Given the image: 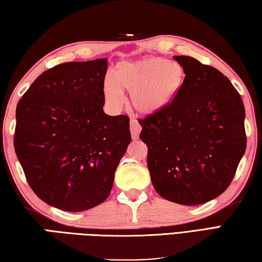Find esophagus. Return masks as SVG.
Wrapping results in <instances>:
<instances>
[{
  "label": "esophagus",
  "mask_w": 262,
  "mask_h": 262,
  "mask_svg": "<svg viewBox=\"0 0 262 262\" xmlns=\"http://www.w3.org/2000/svg\"><path fill=\"white\" fill-rule=\"evenodd\" d=\"M130 133H132V139L133 140H137V137H139V134L141 132V126L140 123L137 122L136 119H130Z\"/></svg>",
  "instance_id": "34e87169"
}]
</instances>
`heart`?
Wrapping results in <instances>:
<instances>
[{"label":"heart","instance_id":"b5f03b06","mask_svg":"<svg viewBox=\"0 0 262 262\" xmlns=\"http://www.w3.org/2000/svg\"><path fill=\"white\" fill-rule=\"evenodd\" d=\"M187 71L182 63L160 56H146L118 63L103 80L102 92L112 110H120L129 93L130 104L142 116H152L169 106L184 87Z\"/></svg>","mask_w":262,"mask_h":262}]
</instances>
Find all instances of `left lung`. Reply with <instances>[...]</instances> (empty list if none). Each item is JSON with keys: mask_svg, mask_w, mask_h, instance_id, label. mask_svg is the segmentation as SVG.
<instances>
[{"mask_svg": "<svg viewBox=\"0 0 262 262\" xmlns=\"http://www.w3.org/2000/svg\"><path fill=\"white\" fill-rule=\"evenodd\" d=\"M187 71L178 98L140 120L152 184L181 205L210 202L229 187L246 149L245 108L220 71L189 56H174Z\"/></svg>", "mask_w": 262, "mask_h": 262, "instance_id": "obj_1", "label": "left lung"}]
</instances>
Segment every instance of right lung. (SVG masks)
Segmentation results:
<instances>
[{
  "label": "right lung",
  "mask_w": 262,
  "mask_h": 262,
  "mask_svg": "<svg viewBox=\"0 0 262 262\" xmlns=\"http://www.w3.org/2000/svg\"><path fill=\"white\" fill-rule=\"evenodd\" d=\"M107 59L45 71L18 102L13 145L33 191L81 212L103 203L132 137L129 118L107 116L102 85Z\"/></svg>",
  "instance_id": "add662e5"
}]
</instances>
